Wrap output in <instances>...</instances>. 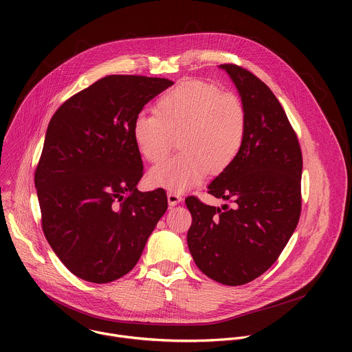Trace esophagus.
<instances>
[{"instance_id":"34e87169","label":"esophagus","mask_w":352,"mask_h":352,"mask_svg":"<svg viewBox=\"0 0 352 352\" xmlns=\"http://www.w3.org/2000/svg\"><path fill=\"white\" fill-rule=\"evenodd\" d=\"M167 199H168V205H170V206H175V205H178V204L181 202L182 196H181V193H178V192L170 190V192L167 193Z\"/></svg>"}]
</instances>
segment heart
<instances>
[{
    "mask_svg": "<svg viewBox=\"0 0 352 352\" xmlns=\"http://www.w3.org/2000/svg\"><path fill=\"white\" fill-rule=\"evenodd\" d=\"M156 114L139 113L133 142L150 163L162 160L178 136L181 152L150 170L153 185L185 190L202 182L209 170L220 174L238 156L245 136V109L232 93L206 82L185 79L156 103Z\"/></svg>",
    "mask_w": 352,
    "mask_h": 352,
    "instance_id": "1",
    "label": "heart"
}]
</instances>
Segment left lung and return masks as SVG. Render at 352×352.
<instances>
[{"mask_svg": "<svg viewBox=\"0 0 352 352\" xmlns=\"http://www.w3.org/2000/svg\"><path fill=\"white\" fill-rule=\"evenodd\" d=\"M220 68L239 91L246 125L238 156L208 192L232 206L220 209L188 196V248L208 277L242 285L272 267L296 228L302 204V152L270 87L239 65Z\"/></svg>", "mask_w": 352, "mask_h": 352, "instance_id": "left-lung-1", "label": "left lung"}]
</instances>
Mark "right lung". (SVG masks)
<instances>
[{
	"mask_svg": "<svg viewBox=\"0 0 352 352\" xmlns=\"http://www.w3.org/2000/svg\"><path fill=\"white\" fill-rule=\"evenodd\" d=\"M173 83L109 75L69 97L48 124L34 171L41 228L82 280L104 284L131 272L167 210L164 189L136 188L143 164L132 122Z\"/></svg>",
	"mask_w": 352,
	"mask_h": 352,
	"instance_id": "1",
	"label": "right lung"
}]
</instances>
